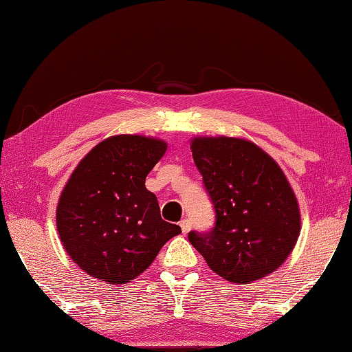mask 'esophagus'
Returning <instances> with one entry per match:
<instances>
[{"instance_id":"obj_1","label":"esophagus","mask_w":352,"mask_h":352,"mask_svg":"<svg viewBox=\"0 0 352 352\" xmlns=\"http://www.w3.org/2000/svg\"><path fill=\"white\" fill-rule=\"evenodd\" d=\"M179 226H181V229H182V233H186V235H187L190 230H192V221H190V219H182L181 223H179Z\"/></svg>"}]
</instances>
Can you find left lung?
<instances>
[{"mask_svg": "<svg viewBox=\"0 0 352 352\" xmlns=\"http://www.w3.org/2000/svg\"><path fill=\"white\" fill-rule=\"evenodd\" d=\"M217 223L188 241L224 280L249 285L275 272L300 236L297 196L280 165L254 142L199 135L190 142Z\"/></svg>", "mask_w": 352, "mask_h": 352, "instance_id": "left-lung-1", "label": "left lung"}]
</instances>
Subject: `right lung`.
Here are the masks:
<instances>
[{"label": "right lung", "mask_w": 352, "mask_h": 352, "mask_svg": "<svg viewBox=\"0 0 352 352\" xmlns=\"http://www.w3.org/2000/svg\"><path fill=\"white\" fill-rule=\"evenodd\" d=\"M166 142L139 134L102 140L80 160L60 195V241L77 266L108 285H126L157 256L181 227L160 218L146 175Z\"/></svg>", "instance_id": "1"}]
</instances>
